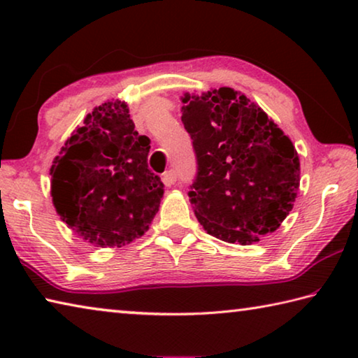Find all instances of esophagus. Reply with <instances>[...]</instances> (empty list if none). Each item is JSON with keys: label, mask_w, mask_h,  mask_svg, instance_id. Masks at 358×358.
Wrapping results in <instances>:
<instances>
[{"label": "esophagus", "mask_w": 358, "mask_h": 358, "mask_svg": "<svg viewBox=\"0 0 358 358\" xmlns=\"http://www.w3.org/2000/svg\"><path fill=\"white\" fill-rule=\"evenodd\" d=\"M175 181H177V172H175L173 169H169V171L162 175V183L166 186H171L175 183Z\"/></svg>", "instance_id": "obj_1"}]
</instances>
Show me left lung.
Instances as JSON below:
<instances>
[{
    "instance_id": "1",
    "label": "left lung",
    "mask_w": 358,
    "mask_h": 358,
    "mask_svg": "<svg viewBox=\"0 0 358 358\" xmlns=\"http://www.w3.org/2000/svg\"><path fill=\"white\" fill-rule=\"evenodd\" d=\"M181 102L197 161L187 196L199 222L227 243L251 245L275 232L300 186V161L290 138L232 88L186 93Z\"/></svg>"
}]
</instances>
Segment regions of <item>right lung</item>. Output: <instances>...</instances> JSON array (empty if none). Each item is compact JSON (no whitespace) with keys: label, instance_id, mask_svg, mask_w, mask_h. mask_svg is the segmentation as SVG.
Segmentation results:
<instances>
[{"label":"right lung","instance_id":"obj_1","mask_svg":"<svg viewBox=\"0 0 358 358\" xmlns=\"http://www.w3.org/2000/svg\"><path fill=\"white\" fill-rule=\"evenodd\" d=\"M134 128L128 106L107 101L85 117L50 169L58 215L93 246L131 243L159 210L164 185L148 169L150 138Z\"/></svg>","mask_w":358,"mask_h":358}]
</instances>
